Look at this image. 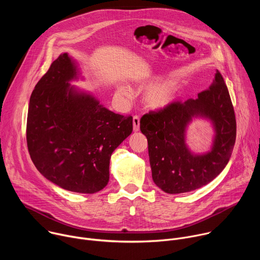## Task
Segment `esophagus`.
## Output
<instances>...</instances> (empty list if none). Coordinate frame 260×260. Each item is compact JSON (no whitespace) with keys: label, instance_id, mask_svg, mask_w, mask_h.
Masks as SVG:
<instances>
[{"label":"esophagus","instance_id":"esophagus-1","mask_svg":"<svg viewBox=\"0 0 260 260\" xmlns=\"http://www.w3.org/2000/svg\"><path fill=\"white\" fill-rule=\"evenodd\" d=\"M133 125H134V132H139L140 129V118L139 116L133 117Z\"/></svg>","mask_w":260,"mask_h":260}]
</instances>
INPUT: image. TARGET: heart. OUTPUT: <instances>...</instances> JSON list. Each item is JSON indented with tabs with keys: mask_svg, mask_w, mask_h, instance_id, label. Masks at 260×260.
Returning a JSON list of instances; mask_svg holds the SVG:
<instances>
[{
	"mask_svg": "<svg viewBox=\"0 0 260 260\" xmlns=\"http://www.w3.org/2000/svg\"><path fill=\"white\" fill-rule=\"evenodd\" d=\"M118 92L128 96L129 92L124 86L118 87ZM177 86L172 81H159L148 87L144 94L146 106L151 110H164L170 107L177 98Z\"/></svg>",
	"mask_w": 260,
	"mask_h": 260,
	"instance_id": "b5f03b06",
	"label": "heart"
}]
</instances>
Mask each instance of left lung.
Segmentation results:
<instances>
[{"instance_id":"obj_1","label":"left lung","mask_w":260,"mask_h":260,"mask_svg":"<svg viewBox=\"0 0 260 260\" xmlns=\"http://www.w3.org/2000/svg\"><path fill=\"white\" fill-rule=\"evenodd\" d=\"M197 119L209 121L214 132L209 150L201 154L187 144L188 127ZM140 129L148 141L152 179L162 191L189 192L210 183L226 167L237 135L234 107L219 71L210 89L145 114Z\"/></svg>"}]
</instances>
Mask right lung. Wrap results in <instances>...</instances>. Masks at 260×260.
Here are the masks:
<instances>
[{"mask_svg": "<svg viewBox=\"0 0 260 260\" xmlns=\"http://www.w3.org/2000/svg\"><path fill=\"white\" fill-rule=\"evenodd\" d=\"M84 80L68 52L51 63L31 92L26 122L30 158L60 188L94 193L109 182L110 158L132 134L133 117L100 104L90 91L71 82Z\"/></svg>", "mask_w": 260, "mask_h": 260, "instance_id": "add662e5", "label": "right lung"}]
</instances>
